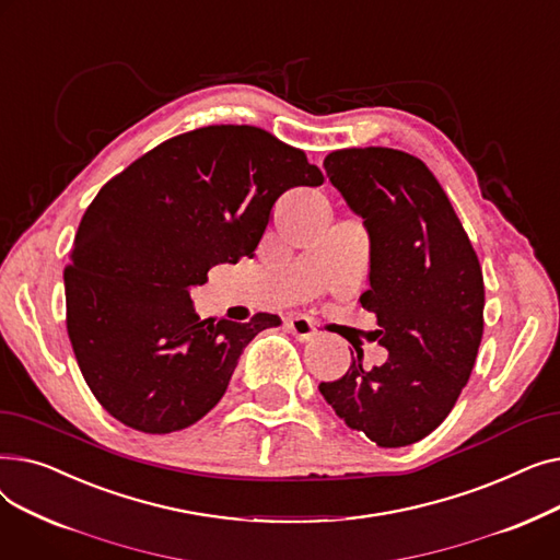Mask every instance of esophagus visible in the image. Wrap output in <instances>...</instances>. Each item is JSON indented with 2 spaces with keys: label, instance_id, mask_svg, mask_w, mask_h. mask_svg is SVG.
<instances>
[{
  "label": "esophagus",
  "instance_id": "1",
  "mask_svg": "<svg viewBox=\"0 0 560 560\" xmlns=\"http://www.w3.org/2000/svg\"><path fill=\"white\" fill-rule=\"evenodd\" d=\"M285 327H288V331H290L292 336H295L298 340H313V338H315L313 322H311L308 317H304V315L288 317V319H285Z\"/></svg>",
  "mask_w": 560,
  "mask_h": 560
}]
</instances>
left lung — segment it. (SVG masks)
Returning <instances> with one entry per match:
<instances>
[{
  "mask_svg": "<svg viewBox=\"0 0 560 560\" xmlns=\"http://www.w3.org/2000/svg\"><path fill=\"white\" fill-rule=\"evenodd\" d=\"M329 182L370 238V338L384 365L354 359L322 397L378 447L413 445L440 427L472 374L483 336V275L467 233L431 170L388 147L338 150Z\"/></svg>",
  "mask_w": 560,
  "mask_h": 560,
  "instance_id": "1",
  "label": "left lung"
}]
</instances>
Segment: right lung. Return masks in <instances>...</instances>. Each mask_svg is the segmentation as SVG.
Returning <instances> with one entry per match:
<instances>
[{
    "mask_svg": "<svg viewBox=\"0 0 560 560\" xmlns=\"http://www.w3.org/2000/svg\"><path fill=\"white\" fill-rule=\"evenodd\" d=\"M322 182L272 133L218 125L161 142L97 192L66 268L68 334L115 420L172 433L222 399L243 349L281 319H199L190 290L213 265L254 256L285 190Z\"/></svg>",
    "mask_w": 560,
    "mask_h": 560,
    "instance_id": "obj_1",
    "label": "right lung"
}]
</instances>
